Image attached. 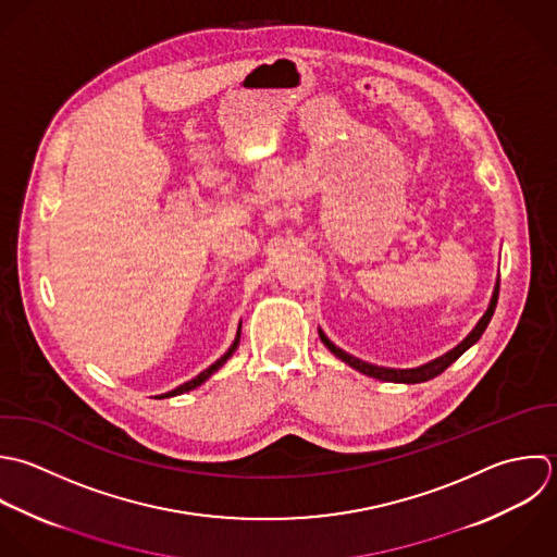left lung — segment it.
Here are the masks:
<instances>
[{"label": "left lung", "mask_w": 557, "mask_h": 557, "mask_svg": "<svg viewBox=\"0 0 557 557\" xmlns=\"http://www.w3.org/2000/svg\"><path fill=\"white\" fill-rule=\"evenodd\" d=\"M497 299H499V277H497V284H495V290H493V297H491V304H488L484 317H482V319L478 321V325L469 332V336H467L460 345H456L451 351H447V354H443V356H438V358H434V360H430V362H425V364H421V367H414V369H391V367H377V364L364 362V360H360V358H356V356L343 351L341 347H336V345L325 336L323 330H319V336H321L323 345H325L338 360H343V362L349 364L351 369L360 371L362 375H369V377H375V380H382V382H395V384H421V382H428V380H434L436 375H441V373H443L445 369H449L467 349H471V347L482 338V334L486 332V327H488V323H491V319H493V314H495Z\"/></svg>", "instance_id": "1"}]
</instances>
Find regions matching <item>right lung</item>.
<instances>
[{
	"label": "right lung",
	"instance_id": "add662e5",
	"mask_svg": "<svg viewBox=\"0 0 557 557\" xmlns=\"http://www.w3.org/2000/svg\"><path fill=\"white\" fill-rule=\"evenodd\" d=\"M240 325H243V323H238V332H236V338H234L232 347H230V349H227V351H225V354H223V356H221L212 367H208L206 371H201V373H199L197 377H193L190 382H186V384H182V386H177V388H173V391H169V393L160 395L158 399H169V397H175V395H184V393H188V391H195V388H197V386H201L208 377H212V375H214V373H216V371H219V369H221V367H223V364L234 356V351L238 349V343H240Z\"/></svg>",
	"mask_w": 557,
	"mask_h": 557
}]
</instances>
